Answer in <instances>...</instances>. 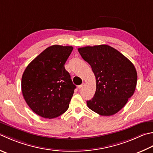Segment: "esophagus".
Listing matches in <instances>:
<instances>
[{
  "label": "esophagus",
  "instance_id": "obj_1",
  "mask_svg": "<svg viewBox=\"0 0 153 153\" xmlns=\"http://www.w3.org/2000/svg\"><path fill=\"white\" fill-rule=\"evenodd\" d=\"M83 85H84V83H82V85H78V87H77V88H78V89H81L82 88V87L83 86Z\"/></svg>",
  "mask_w": 153,
  "mask_h": 153
}]
</instances>
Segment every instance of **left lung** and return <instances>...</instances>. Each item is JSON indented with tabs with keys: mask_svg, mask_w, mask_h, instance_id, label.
Returning <instances> with one entry per match:
<instances>
[{
	"mask_svg": "<svg viewBox=\"0 0 153 153\" xmlns=\"http://www.w3.org/2000/svg\"><path fill=\"white\" fill-rule=\"evenodd\" d=\"M78 52L91 65L96 79V91L87 105L100 115L115 114L135 90L137 74L133 63L105 44L79 48Z\"/></svg>",
	"mask_w": 153,
	"mask_h": 153,
	"instance_id": "left-lung-1",
	"label": "left lung"
}]
</instances>
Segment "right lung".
Here are the masks:
<instances>
[{"instance_id": "right-lung-1", "label": "right lung", "mask_w": 153, "mask_h": 153, "mask_svg": "<svg viewBox=\"0 0 153 153\" xmlns=\"http://www.w3.org/2000/svg\"><path fill=\"white\" fill-rule=\"evenodd\" d=\"M72 50V46H51L24 71L21 82L23 97L30 108L42 117H58L68 109L76 86L64 64Z\"/></svg>"}]
</instances>
